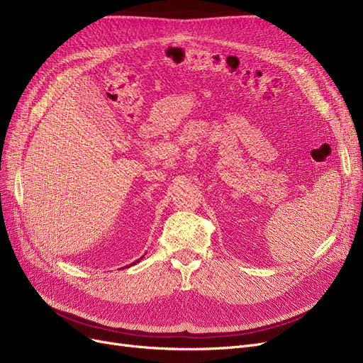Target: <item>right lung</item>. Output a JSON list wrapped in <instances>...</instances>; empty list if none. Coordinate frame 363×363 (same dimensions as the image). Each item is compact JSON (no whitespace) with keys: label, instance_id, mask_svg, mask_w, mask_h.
<instances>
[{"label":"right lung","instance_id":"obj_1","mask_svg":"<svg viewBox=\"0 0 363 363\" xmlns=\"http://www.w3.org/2000/svg\"><path fill=\"white\" fill-rule=\"evenodd\" d=\"M142 257H144V256H142ZM142 257H140V259H142ZM140 259H139V260H140ZM139 260H136V262H135V265H136V263H138ZM130 267H131V265H130Z\"/></svg>","mask_w":363,"mask_h":363}]
</instances>
